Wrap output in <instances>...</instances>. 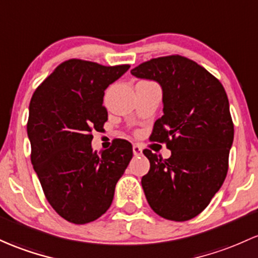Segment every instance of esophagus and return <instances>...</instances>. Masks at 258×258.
<instances>
[{"label": "esophagus", "mask_w": 258, "mask_h": 258, "mask_svg": "<svg viewBox=\"0 0 258 258\" xmlns=\"http://www.w3.org/2000/svg\"><path fill=\"white\" fill-rule=\"evenodd\" d=\"M132 149H134V154L136 155V157H137V155L142 154V147H141L140 144H134Z\"/></svg>", "instance_id": "esophagus-1"}]
</instances>
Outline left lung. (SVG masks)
Returning a JSON list of instances; mask_svg holds the SVG:
<instances>
[{"instance_id":"1","label":"left lung","mask_w":258,"mask_h":258,"mask_svg":"<svg viewBox=\"0 0 258 258\" xmlns=\"http://www.w3.org/2000/svg\"><path fill=\"white\" fill-rule=\"evenodd\" d=\"M131 73L160 84L164 115L155 121L151 140L171 151L168 159L143 151L151 163L142 177L147 201L165 219H192L209 205L228 172L234 123L224 87L180 55L152 58Z\"/></svg>"}]
</instances>
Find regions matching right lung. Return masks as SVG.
<instances>
[{
    "label": "right lung",
    "instance_id": "1",
    "mask_svg": "<svg viewBox=\"0 0 258 258\" xmlns=\"http://www.w3.org/2000/svg\"><path fill=\"white\" fill-rule=\"evenodd\" d=\"M128 69L72 58L58 64L30 100L33 168L51 207L70 223L86 224L105 213L132 159L126 140H115L100 154L90 144L93 131L107 121L104 92Z\"/></svg>",
    "mask_w": 258,
    "mask_h": 258
}]
</instances>
